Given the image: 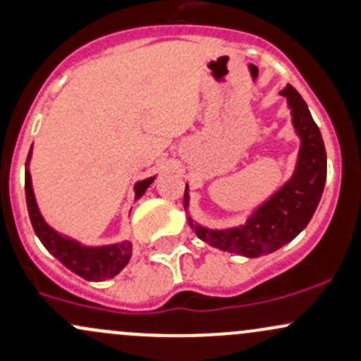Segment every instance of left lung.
<instances>
[{
	"label": "left lung",
	"instance_id": "left-lung-1",
	"mask_svg": "<svg viewBox=\"0 0 361 361\" xmlns=\"http://www.w3.org/2000/svg\"><path fill=\"white\" fill-rule=\"evenodd\" d=\"M280 94L287 98L292 124L301 138L294 174L240 226L209 230L193 223L188 216V223L197 237L212 247L245 257L270 254L298 237L317 211L327 180V154L322 133L311 117L308 105L298 91L287 85ZM188 200L190 195L187 185L183 197L185 209H188Z\"/></svg>",
	"mask_w": 361,
	"mask_h": 361
}]
</instances>
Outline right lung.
I'll list each match as a JSON object with an SVG mask.
<instances>
[{"mask_svg": "<svg viewBox=\"0 0 361 361\" xmlns=\"http://www.w3.org/2000/svg\"><path fill=\"white\" fill-rule=\"evenodd\" d=\"M30 154H32V147L29 150L25 168H27L30 161ZM152 181H154V176L138 181L135 185L136 200L147 192ZM25 200H27L30 223H32V228L36 231L41 244L50 250L63 267L69 268L75 275H79L85 280H90V282H102V280L116 276L128 264L133 249L130 240L119 242V244L100 245V247H88V245H82L81 242L53 230L43 219L39 207L36 204L29 169H25Z\"/></svg>", "mask_w": 361, "mask_h": 361, "instance_id": "obj_1", "label": "right lung"}]
</instances>
